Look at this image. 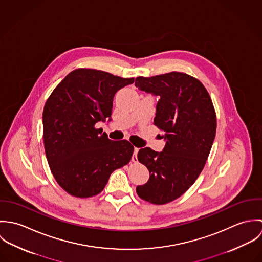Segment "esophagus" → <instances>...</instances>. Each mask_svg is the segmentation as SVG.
<instances>
[{
    "label": "esophagus",
    "instance_id": "34e87169",
    "mask_svg": "<svg viewBox=\"0 0 262 262\" xmlns=\"http://www.w3.org/2000/svg\"><path fill=\"white\" fill-rule=\"evenodd\" d=\"M138 150L139 149H138L137 147H135V148H134L133 156H132V161H133V162H135V163L138 161V160H137V153H138Z\"/></svg>",
    "mask_w": 262,
    "mask_h": 262
}]
</instances>
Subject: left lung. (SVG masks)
Listing matches in <instances>:
<instances>
[{
  "mask_svg": "<svg viewBox=\"0 0 262 262\" xmlns=\"http://www.w3.org/2000/svg\"><path fill=\"white\" fill-rule=\"evenodd\" d=\"M135 85L159 97L153 124L166 140L160 153L149 147L138 151L150 178L136 192L151 204L164 205L184 194L202 172L216 136V111L204 84L185 73L138 76Z\"/></svg>",
  "mask_w": 262,
  "mask_h": 262,
  "instance_id": "1",
  "label": "left lung"
}]
</instances>
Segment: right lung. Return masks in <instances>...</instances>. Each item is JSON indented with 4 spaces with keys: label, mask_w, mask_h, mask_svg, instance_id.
Here are the masks:
<instances>
[{
    "label": "right lung",
    "mask_w": 262,
    "mask_h": 262,
    "mask_svg": "<svg viewBox=\"0 0 262 262\" xmlns=\"http://www.w3.org/2000/svg\"><path fill=\"white\" fill-rule=\"evenodd\" d=\"M133 81L76 69L48 97L42 117L45 154L55 181L71 195H97L113 171L130 162L133 145L109 139L96 123L111 117L116 92Z\"/></svg>",
    "instance_id": "add662e5"
}]
</instances>
